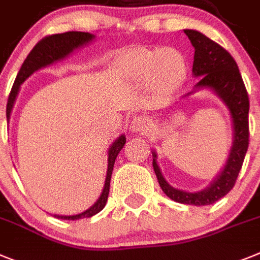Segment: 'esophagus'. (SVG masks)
I'll return each instance as SVG.
<instances>
[{
	"label": "esophagus",
	"instance_id": "1",
	"mask_svg": "<svg viewBox=\"0 0 260 260\" xmlns=\"http://www.w3.org/2000/svg\"><path fill=\"white\" fill-rule=\"evenodd\" d=\"M150 126H151V119L146 115H137L132 121L133 132H147Z\"/></svg>",
	"mask_w": 260,
	"mask_h": 260
}]
</instances>
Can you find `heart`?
<instances>
[{"label": "heart", "mask_w": 260, "mask_h": 260, "mask_svg": "<svg viewBox=\"0 0 260 260\" xmlns=\"http://www.w3.org/2000/svg\"><path fill=\"white\" fill-rule=\"evenodd\" d=\"M133 60L143 76L156 73L159 83L164 86H175L185 73V63L177 51L172 48L138 50L133 54Z\"/></svg>", "instance_id": "heart-1"}]
</instances>
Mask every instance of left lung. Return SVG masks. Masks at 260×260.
<instances>
[{"label":"left lung","mask_w":260,"mask_h":260,"mask_svg":"<svg viewBox=\"0 0 260 260\" xmlns=\"http://www.w3.org/2000/svg\"><path fill=\"white\" fill-rule=\"evenodd\" d=\"M194 47L193 75L200 76L196 88H210L223 100L232 113L234 125V142L230 150L229 159L223 171L218 175L209 188L201 192H183L175 189L164 180L156 160L152 159V166L160 188L170 199L187 205H210L222 199L236 185L237 177L245 160L248 148V109L250 101L245 83L242 80L234 57L218 43L194 30H184Z\"/></svg>","instance_id":"8db88e82"}]
</instances>
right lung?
<instances>
[{"instance_id":"obj_1","label":"right lung","mask_w":260,"mask_h":260,"mask_svg":"<svg viewBox=\"0 0 260 260\" xmlns=\"http://www.w3.org/2000/svg\"><path fill=\"white\" fill-rule=\"evenodd\" d=\"M94 38V35L89 34V32H81V31H67L63 34H54L44 37L43 39L38 42L34 46V48L30 51V54L27 55L26 60L22 64L21 70H19L18 75L15 77V81L13 84V88L10 90L8 99V105H6V118H10V113H12L13 105L18 94L19 86L23 83L24 80L27 79L30 75L35 72V71L41 70L42 67H46L48 64L54 63L56 60H60L67 55H70L75 48L83 46V44L88 43ZM126 138L125 135H121L117 141L113 143V146L109 150V157H108V174H106L105 185H104V190L100 199L97 200V203L89 208L85 212L76 214V216H55L56 218L60 219H75L86 218V217H92L97 214L99 212L104 209L106 201H108L109 189H110V179H112L113 167H114V161L117 155L122 150V147L125 146Z\"/></svg>"}]
</instances>
